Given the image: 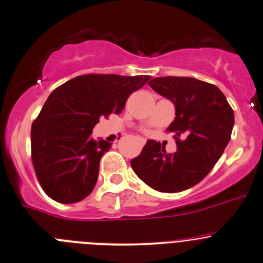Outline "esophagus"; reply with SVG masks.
Wrapping results in <instances>:
<instances>
[{
    "instance_id": "34e87169",
    "label": "esophagus",
    "mask_w": 263,
    "mask_h": 263,
    "mask_svg": "<svg viewBox=\"0 0 263 263\" xmlns=\"http://www.w3.org/2000/svg\"><path fill=\"white\" fill-rule=\"evenodd\" d=\"M140 142H142V145H144V142H145V140H144V139H140Z\"/></svg>"
}]
</instances>
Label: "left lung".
Listing matches in <instances>:
<instances>
[{
    "label": "left lung",
    "mask_w": 263,
    "mask_h": 263,
    "mask_svg": "<svg viewBox=\"0 0 263 263\" xmlns=\"http://www.w3.org/2000/svg\"><path fill=\"white\" fill-rule=\"evenodd\" d=\"M149 86L172 101L176 118L166 130L176 134L177 152L166 153L155 140H146L133 171L149 187L177 193L199 183L218 162L230 143L233 110L216 85L194 78H154ZM183 136L184 141H179Z\"/></svg>",
    "instance_id": "obj_1"
}]
</instances>
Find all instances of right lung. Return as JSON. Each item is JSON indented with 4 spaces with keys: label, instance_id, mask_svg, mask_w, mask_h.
<instances>
[{
    "label": "right lung",
    "instance_id": "1",
    "mask_svg": "<svg viewBox=\"0 0 263 263\" xmlns=\"http://www.w3.org/2000/svg\"><path fill=\"white\" fill-rule=\"evenodd\" d=\"M151 76L81 75L53 90L31 128V158L45 193L56 202L86 198L100 159L111 148L91 138L100 117L120 114L126 99Z\"/></svg>",
    "mask_w": 263,
    "mask_h": 263
}]
</instances>
